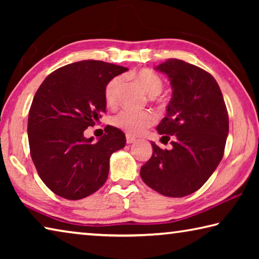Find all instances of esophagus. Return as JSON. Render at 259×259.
I'll list each match as a JSON object with an SVG mask.
<instances>
[{
  "instance_id": "1",
  "label": "esophagus",
  "mask_w": 259,
  "mask_h": 259,
  "mask_svg": "<svg viewBox=\"0 0 259 259\" xmlns=\"http://www.w3.org/2000/svg\"><path fill=\"white\" fill-rule=\"evenodd\" d=\"M136 142V138L133 137V136L126 135V144H133Z\"/></svg>"
}]
</instances>
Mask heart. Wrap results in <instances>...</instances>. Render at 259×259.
<instances>
[{"label":"heart","mask_w":259,"mask_h":259,"mask_svg":"<svg viewBox=\"0 0 259 259\" xmlns=\"http://www.w3.org/2000/svg\"><path fill=\"white\" fill-rule=\"evenodd\" d=\"M136 81L145 89L150 96H157L163 88V82L161 77L151 69L143 68L140 71L133 74ZM123 76H114L111 81L107 83L105 88V99L109 105H116L119 103L120 93L123 85ZM155 122V116L151 112L147 111H134V109H122L121 112L113 117L112 123L114 126L125 131L129 135H140L144 133L148 126H151Z\"/></svg>","instance_id":"1"}]
</instances>
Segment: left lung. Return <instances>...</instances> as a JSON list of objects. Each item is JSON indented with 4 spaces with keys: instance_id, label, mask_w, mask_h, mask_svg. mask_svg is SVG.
<instances>
[{
    "instance_id": "left-lung-1",
    "label": "left lung",
    "mask_w": 259,
    "mask_h": 259,
    "mask_svg": "<svg viewBox=\"0 0 259 259\" xmlns=\"http://www.w3.org/2000/svg\"><path fill=\"white\" fill-rule=\"evenodd\" d=\"M168 75L172 97L157 133L171 150L152 142L153 154L142 168L143 182L170 198L190 195L203 185L224 155L229 114L218 83L211 74L179 59L156 66Z\"/></svg>"
}]
</instances>
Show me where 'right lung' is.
Returning a JSON list of instances; mask_svg holds the SVG:
<instances>
[{
	"instance_id": "right-lung-1",
	"label": "right lung",
	"mask_w": 259,
	"mask_h": 259,
	"mask_svg": "<svg viewBox=\"0 0 259 259\" xmlns=\"http://www.w3.org/2000/svg\"><path fill=\"white\" fill-rule=\"evenodd\" d=\"M128 68L100 60L68 64L46 77L28 114L30 156L42 182L55 194L80 200L106 182L109 157L125 146V136L107 125L97 143L85 138L106 112L105 88Z\"/></svg>"
}]
</instances>
